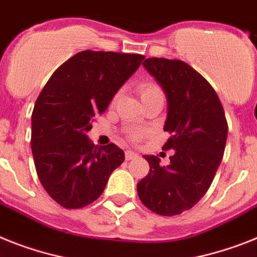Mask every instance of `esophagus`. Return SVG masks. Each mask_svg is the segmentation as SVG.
<instances>
[{"label":"esophagus","mask_w":257,"mask_h":257,"mask_svg":"<svg viewBox=\"0 0 257 257\" xmlns=\"http://www.w3.org/2000/svg\"><path fill=\"white\" fill-rule=\"evenodd\" d=\"M137 157H139V154L136 152H133V150H126V152H125V159H126V161L135 159L137 158Z\"/></svg>","instance_id":"esophagus-1"}]
</instances>
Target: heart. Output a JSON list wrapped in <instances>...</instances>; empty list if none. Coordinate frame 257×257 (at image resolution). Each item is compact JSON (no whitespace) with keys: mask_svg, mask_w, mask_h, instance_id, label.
I'll return each instance as SVG.
<instances>
[{"mask_svg":"<svg viewBox=\"0 0 257 257\" xmlns=\"http://www.w3.org/2000/svg\"><path fill=\"white\" fill-rule=\"evenodd\" d=\"M137 91L140 94V98H141L142 103H146L152 99H165V92H163V88L154 81H142L137 85ZM116 98H117V94L113 96L112 99V103L115 102ZM144 137V132L142 131H132L129 132V139L132 141H140V140Z\"/></svg>","mask_w":257,"mask_h":257,"instance_id":"obj_1","label":"heart"}]
</instances>
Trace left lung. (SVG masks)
Here are the masks:
<instances>
[{
	"label": "left lung",
	"instance_id": "left-lung-1",
	"mask_svg": "<svg viewBox=\"0 0 257 257\" xmlns=\"http://www.w3.org/2000/svg\"><path fill=\"white\" fill-rule=\"evenodd\" d=\"M142 65L165 90L170 137L163 150H175L167 167L144 155L150 171L137 184L142 204L159 215L182 214L208 192L225 153L227 120L217 92L182 60L146 59Z\"/></svg>",
	"mask_w": 257,
	"mask_h": 257
}]
</instances>
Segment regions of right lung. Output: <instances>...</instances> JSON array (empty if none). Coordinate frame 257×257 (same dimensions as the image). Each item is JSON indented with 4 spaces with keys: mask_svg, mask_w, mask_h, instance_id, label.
<instances>
[{
    "mask_svg": "<svg viewBox=\"0 0 257 257\" xmlns=\"http://www.w3.org/2000/svg\"><path fill=\"white\" fill-rule=\"evenodd\" d=\"M145 56L82 51L45 83L31 116V150L43 188L57 204L79 209L102 195L124 162L115 144L95 146L86 132Z\"/></svg>",
    "mask_w": 257,
    "mask_h": 257,
    "instance_id": "add662e5",
    "label": "right lung"
}]
</instances>
